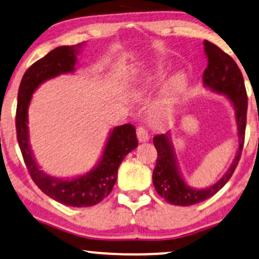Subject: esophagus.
Here are the masks:
<instances>
[{
  "label": "esophagus",
  "mask_w": 259,
  "mask_h": 259,
  "mask_svg": "<svg viewBox=\"0 0 259 259\" xmlns=\"http://www.w3.org/2000/svg\"><path fill=\"white\" fill-rule=\"evenodd\" d=\"M136 134H137V139H139V142H147V141H149V133L145 126L137 127Z\"/></svg>",
  "instance_id": "esophagus-1"
}]
</instances>
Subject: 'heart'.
Listing matches in <instances>:
<instances>
[{
	"label": "heart",
	"instance_id": "1",
	"mask_svg": "<svg viewBox=\"0 0 259 259\" xmlns=\"http://www.w3.org/2000/svg\"><path fill=\"white\" fill-rule=\"evenodd\" d=\"M166 76V68L161 63L156 64L155 68L150 71L149 76L147 81L142 84L137 91V96L145 97L148 92L162 82V80ZM186 78L185 75L178 73L169 78L167 84H166V90L163 97L156 103L155 109L153 112L154 122L158 124H165L171 119L173 109L178 100V97L184 91Z\"/></svg>",
	"mask_w": 259,
	"mask_h": 259
}]
</instances>
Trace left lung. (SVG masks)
I'll return each instance as SVG.
<instances>
[{
    "label": "left lung",
    "mask_w": 259,
    "mask_h": 259,
    "mask_svg": "<svg viewBox=\"0 0 259 259\" xmlns=\"http://www.w3.org/2000/svg\"><path fill=\"white\" fill-rule=\"evenodd\" d=\"M203 45L208 58V65L203 73V84L215 93L224 94L233 105L239 147L233 162L221 177L220 181L205 189H195L191 188L183 178L172 143L171 133L154 136L153 142L158 150V159L153 171L154 188L161 197L165 198V201L173 205L183 207L197 204L210 198L230 181L240 160L246 127L247 94L243 74L233 58L220 48L208 40L203 41Z\"/></svg>",
    "instance_id": "8db88e82"
}]
</instances>
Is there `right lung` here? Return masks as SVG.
Here are the masks:
<instances>
[{
  "mask_svg": "<svg viewBox=\"0 0 259 259\" xmlns=\"http://www.w3.org/2000/svg\"><path fill=\"white\" fill-rule=\"evenodd\" d=\"M83 45L84 42H80L71 47H58L26 70L19 87L15 116L16 137L26 167L35 185L55 201L78 208L96 205L109 196L123 159L139 146L135 126L124 124L111 130L99 162L86 175L71 179L56 178L41 171L35 162L29 146L27 125L32 94L45 81L75 71L77 55L82 51Z\"/></svg>",
  "mask_w": 259,
  "mask_h": 259,
  "instance_id": "add662e5",
  "label": "right lung"
}]
</instances>
